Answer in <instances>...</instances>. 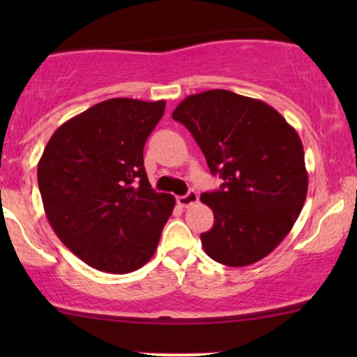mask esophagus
Masks as SVG:
<instances>
[{
  "label": "esophagus",
  "mask_w": 357,
  "mask_h": 357,
  "mask_svg": "<svg viewBox=\"0 0 357 357\" xmlns=\"http://www.w3.org/2000/svg\"><path fill=\"white\" fill-rule=\"evenodd\" d=\"M176 202H178L179 206H183V208L191 206V204L198 203V192L188 191L184 196H178V198H176Z\"/></svg>",
  "instance_id": "esophagus-1"
}]
</instances>
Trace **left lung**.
Wrapping results in <instances>:
<instances>
[{
    "label": "left lung",
    "instance_id": "left-lung-1",
    "mask_svg": "<svg viewBox=\"0 0 357 357\" xmlns=\"http://www.w3.org/2000/svg\"><path fill=\"white\" fill-rule=\"evenodd\" d=\"M173 119L225 181L199 198L215 215L211 230L202 233L206 255L228 267L267 257L305 203L309 178L297 130L265 102L221 89L188 96Z\"/></svg>",
    "mask_w": 357,
    "mask_h": 357
}]
</instances>
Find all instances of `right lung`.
I'll list each match as a JSON object with an SVG mask.
<instances>
[{
  "label": "right lung",
  "instance_id": "1",
  "mask_svg": "<svg viewBox=\"0 0 357 357\" xmlns=\"http://www.w3.org/2000/svg\"><path fill=\"white\" fill-rule=\"evenodd\" d=\"M166 102L109 99L63 122L38 162L53 231L89 267L130 273L154 255L174 208L144 169V144Z\"/></svg>",
  "mask_w": 357,
  "mask_h": 357
}]
</instances>
